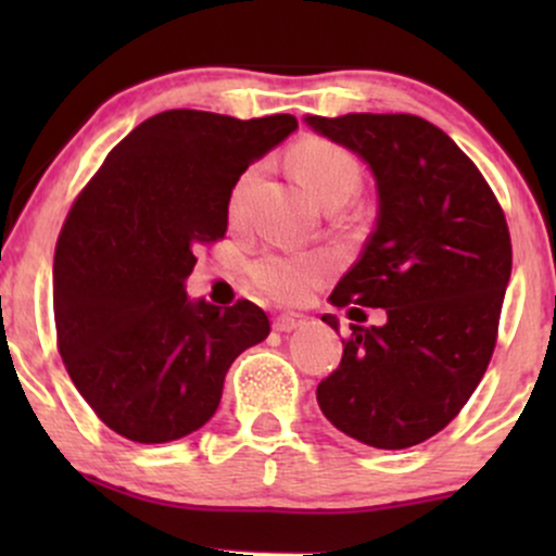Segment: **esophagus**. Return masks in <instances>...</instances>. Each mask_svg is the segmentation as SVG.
<instances>
[{
	"mask_svg": "<svg viewBox=\"0 0 556 556\" xmlns=\"http://www.w3.org/2000/svg\"><path fill=\"white\" fill-rule=\"evenodd\" d=\"M305 324V316L300 314H282L274 318V331H279V334H287V331H295Z\"/></svg>",
	"mask_w": 556,
	"mask_h": 556,
	"instance_id": "esophagus-1",
	"label": "esophagus"
}]
</instances>
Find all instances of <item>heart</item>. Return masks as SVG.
I'll return each mask as SVG.
<instances>
[{
    "label": "heart",
    "instance_id": "heart-1",
    "mask_svg": "<svg viewBox=\"0 0 556 556\" xmlns=\"http://www.w3.org/2000/svg\"><path fill=\"white\" fill-rule=\"evenodd\" d=\"M295 177L308 190L311 198L324 206L337 195H353L358 190L361 169L358 162L344 151L342 146L329 143L321 138H308L298 143L290 154ZM258 169H248L235 185L232 198H229V216L238 219L245 206V198L256 182ZM251 282L258 287L264 295L279 303H300L316 290L318 285L331 274V261L318 253H264L251 264Z\"/></svg>",
    "mask_w": 556,
    "mask_h": 556
}]
</instances>
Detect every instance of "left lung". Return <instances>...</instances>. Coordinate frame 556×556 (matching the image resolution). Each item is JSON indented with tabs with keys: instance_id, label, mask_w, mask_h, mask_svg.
<instances>
[{
	"instance_id": "left-lung-1",
	"label": "left lung",
	"mask_w": 556,
	"mask_h": 556,
	"mask_svg": "<svg viewBox=\"0 0 556 556\" xmlns=\"http://www.w3.org/2000/svg\"><path fill=\"white\" fill-rule=\"evenodd\" d=\"M374 172L376 227L331 305L384 308L350 324L342 361L316 389L321 413L376 450L431 439L463 410L496 344L513 242L478 167L416 114L305 117ZM337 329V316H321Z\"/></svg>"
}]
</instances>
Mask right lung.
Wrapping results in <instances>:
<instances>
[{
    "label": "right lung",
    "instance_id": "add662e5",
    "mask_svg": "<svg viewBox=\"0 0 556 556\" xmlns=\"http://www.w3.org/2000/svg\"><path fill=\"white\" fill-rule=\"evenodd\" d=\"M298 127L169 110L140 123L70 208L54 251L56 344L70 379L119 437L162 444L214 416L242 350L269 337L251 300H188L201 245L227 232L235 182Z\"/></svg>",
    "mask_w": 556,
    "mask_h": 556
}]
</instances>
